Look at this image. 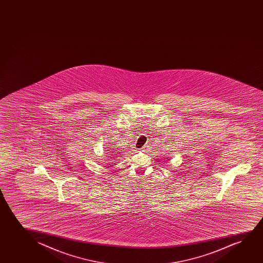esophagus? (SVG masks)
Here are the masks:
<instances>
[{
	"mask_svg": "<svg viewBox=\"0 0 263 263\" xmlns=\"http://www.w3.org/2000/svg\"><path fill=\"white\" fill-rule=\"evenodd\" d=\"M145 146H147V145H145Z\"/></svg>",
	"mask_w": 263,
	"mask_h": 263,
	"instance_id": "obj_1",
	"label": "esophagus"
}]
</instances>
